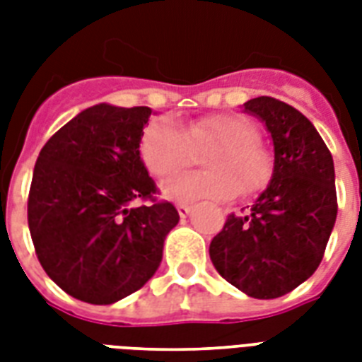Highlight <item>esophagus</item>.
<instances>
[{
    "label": "esophagus",
    "instance_id": "esophagus-1",
    "mask_svg": "<svg viewBox=\"0 0 362 362\" xmlns=\"http://www.w3.org/2000/svg\"><path fill=\"white\" fill-rule=\"evenodd\" d=\"M176 209H178V214H180V218H186V216L192 212V204L182 203V204H178Z\"/></svg>",
    "mask_w": 362,
    "mask_h": 362
}]
</instances>
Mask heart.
Listing matches in <instances>:
<instances>
[{"instance_id": "obj_1", "label": "heart", "mask_w": 362, "mask_h": 362, "mask_svg": "<svg viewBox=\"0 0 362 362\" xmlns=\"http://www.w3.org/2000/svg\"><path fill=\"white\" fill-rule=\"evenodd\" d=\"M214 148L203 159L209 173L176 176L163 186L173 201H227L238 192L257 193L270 182L272 156L259 142L257 127L237 115H209L186 129L169 118L148 125L141 139V158L153 178H169L195 163V152Z\"/></svg>"}]
</instances>
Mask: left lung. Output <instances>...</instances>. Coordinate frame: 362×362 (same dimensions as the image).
Instances as JSON below:
<instances>
[{
	"label": "left lung",
	"mask_w": 362,
	"mask_h": 362,
	"mask_svg": "<svg viewBox=\"0 0 362 362\" xmlns=\"http://www.w3.org/2000/svg\"><path fill=\"white\" fill-rule=\"evenodd\" d=\"M244 109L264 122L274 142V173L247 214L227 216L210 259L231 286L253 298H278L320 267L337 221L334 163L312 122L274 98Z\"/></svg>",
	"instance_id": "obj_1"
}]
</instances>
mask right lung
I'll return each mask as SVG.
<instances>
[{
    "mask_svg": "<svg viewBox=\"0 0 362 362\" xmlns=\"http://www.w3.org/2000/svg\"><path fill=\"white\" fill-rule=\"evenodd\" d=\"M150 115L148 107H90L56 131L37 158L28 197L37 259L84 303L112 304L139 291L180 220L175 204L158 201L139 152Z\"/></svg>",
    "mask_w": 362,
    "mask_h": 362,
    "instance_id": "obj_1",
    "label": "right lung"
}]
</instances>
